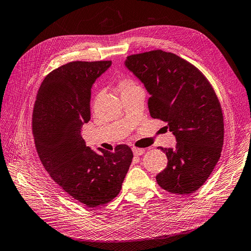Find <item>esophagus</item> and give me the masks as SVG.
Returning <instances> with one entry per match:
<instances>
[{"label":"esophagus","mask_w":251,"mask_h":251,"mask_svg":"<svg viewBox=\"0 0 251 251\" xmlns=\"http://www.w3.org/2000/svg\"><path fill=\"white\" fill-rule=\"evenodd\" d=\"M132 150H133V153H134L135 155H141L145 151L143 148H137V147H133Z\"/></svg>","instance_id":"34e87169"}]
</instances>
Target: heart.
I'll use <instances>...</instances> for the list:
<instances>
[{
  "instance_id": "1",
  "label": "heart",
  "mask_w": 251,
  "mask_h": 251,
  "mask_svg": "<svg viewBox=\"0 0 251 251\" xmlns=\"http://www.w3.org/2000/svg\"><path fill=\"white\" fill-rule=\"evenodd\" d=\"M136 87V83L135 81L131 79V78H128V77H124V78H121L119 79L118 81V88L120 90V92H124V91H127L131 88H134Z\"/></svg>"
}]
</instances>
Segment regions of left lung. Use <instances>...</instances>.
Listing matches in <instances>:
<instances>
[{
	"label": "left lung",
	"mask_w": 251,
	"mask_h": 251,
	"mask_svg": "<svg viewBox=\"0 0 251 251\" xmlns=\"http://www.w3.org/2000/svg\"><path fill=\"white\" fill-rule=\"evenodd\" d=\"M125 65L150 95V116L168 123L177 141L175 148L158 147L168 157L156 176L158 186L172 194H192L221 156L224 121L218 97L201 71L175 53L157 49L132 54Z\"/></svg>",
	"instance_id": "8db88e82"
}]
</instances>
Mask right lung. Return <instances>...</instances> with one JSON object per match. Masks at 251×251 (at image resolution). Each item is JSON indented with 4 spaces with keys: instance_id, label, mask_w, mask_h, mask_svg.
I'll return each mask as SVG.
<instances>
[{
    "instance_id": "1",
    "label": "right lung",
    "mask_w": 251,
    "mask_h": 251,
    "mask_svg": "<svg viewBox=\"0 0 251 251\" xmlns=\"http://www.w3.org/2000/svg\"><path fill=\"white\" fill-rule=\"evenodd\" d=\"M111 60L72 61L49 73L36 96L32 133L44 169L57 185L90 208L106 205L121 191L133 153L126 144L97 153L80 135L91 119L93 83Z\"/></svg>"
}]
</instances>
